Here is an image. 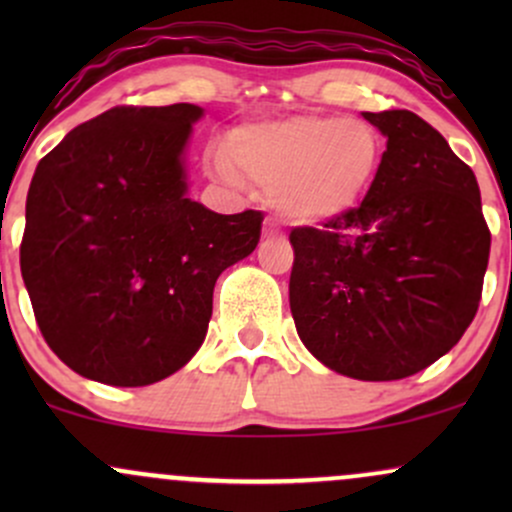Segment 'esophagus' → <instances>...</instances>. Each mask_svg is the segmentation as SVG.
I'll return each instance as SVG.
<instances>
[{
	"label": "esophagus",
	"mask_w": 512,
	"mask_h": 512,
	"mask_svg": "<svg viewBox=\"0 0 512 512\" xmlns=\"http://www.w3.org/2000/svg\"><path fill=\"white\" fill-rule=\"evenodd\" d=\"M262 236H264V238H276V236H279V226H276V221H272V219L264 221Z\"/></svg>",
	"instance_id": "esophagus-1"
}]
</instances>
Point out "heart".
<instances>
[{
	"label": "heart",
	"mask_w": 512,
	"mask_h": 512,
	"mask_svg": "<svg viewBox=\"0 0 512 512\" xmlns=\"http://www.w3.org/2000/svg\"><path fill=\"white\" fill-rule=\"evenodd\" d=\"M383 158V137L368 122L298 115L236 127L223 142V158H211V170L221 180L240 175L267 190L284 219L325 226L361 207Z\"/></svg>",
	"instance_id": "obj_1"
}]
</instances>
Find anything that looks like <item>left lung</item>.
I'll return each instance as SVG.
<instances>
[{
  "label": "left lung",
  "mask_w": 512,
  "mask_h": 512,
  "mask_svg": "<svg viewBox=\"0 0 512 512\" xmlns=\"http://www.w3.org/2000/svg\"><path fill=\"white\" fill-rule=\"evenodd\" d=\"M387 139L361 207L293 228L291 315L322 366L402 380L436 363L474 320L491 233L472 168L409 110L363 113Z\"/></svg>",
  "instance_id": "left-lung-1"
}]
</instances>
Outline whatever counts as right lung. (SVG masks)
I'll return each mask as SVG.
<instances>
[{"label":"right lung","mask_w":512,"mask_h":512,"mask_svg":"<svg viewBox=\"0 0 512 512\" xmlns=\"http://www.w3.org/2000/svg\"><path fill=\"white\" fill-rule=\"evenodd\" d=\"M204 108H113L35 168L21 274L50 349L103 385L168 378L207 337L214 284L257 248L260 211L190 199L187 144Z\"/></svg>","instance_id":"1"}]
</instances>
